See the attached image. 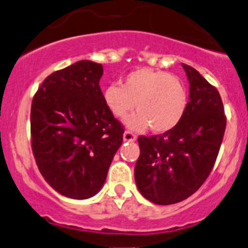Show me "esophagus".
Returning a JSON list of instances; mask_svg holds the SVG:
<instances>
[{
  "instance_id": "34e87169",
  "label": "esophagus",
  "mask_w": 248,
  "mask_h": 248,
  "mask_svg": "<svg viewBox=\"0 0 248 248\" xmlns=\"http://www.w3.org/2000/svg\"><path fill=\"white\" fill-rule=\"evenodd\" d=\"M137 137L133 135L132 132H130V131H126V132L124 133V142H133L136 141Z\"/></svg>"
}]
</instances>
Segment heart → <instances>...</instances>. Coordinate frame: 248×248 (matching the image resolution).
<instances>
[{"mask_svg":"<svg viewBox=\"0 0 248 248\" xmlns=\"http://www.w3.org/2000/svg\"><path fill=\"white\" fill-rule=\"evenodd\" d=\"M105 105L118 120H124L132 109L139 112L126 121L132 131L163 133L173 130L184 118L188 103L185 85L165 71L142 67L124 76L122 86L109 85L103 90Z\"/></svg>","mask_w":248,"mask_h":248,"instance_id":"1","label":"heart"}]
</instances>
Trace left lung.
<instances>
[{"label": "left lung", "instance_id": "1", "mask_svg": "<svg viewBox=\"0 0 248 248\" xmlns=\"http://www.w3.org/2000/svg\"><path fill=\"white\" fill-rule=\"evenodd\" d=\"M189 83L184 118L173 130L140 136L135 181L141 195L156 204L184 201L202 186L214 167L226 130L218 91L199 71L182 63Z\"/></svg>", "mask_w": 248, "mask_h": 248}]
</instances>
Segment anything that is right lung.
I'll return each instance as SVG.
<instances>
[{"label":"right lung","instance_id":"add662e5","mask_svg":"<svg viewBox=\"0 0 248 248\" xmlns=\"http://www.w3.org/2000/svg\"><path fill=\"white\" fill-rule=\"evenodd\" d=\"M101 63L82 60L49 75L31 106L32 152L41 175L68 199L102 188L124 127L105 105Z\"/></svg>","mask_w":248,"mask_h":248}]
</instances>
